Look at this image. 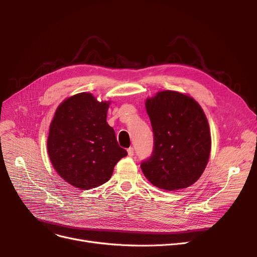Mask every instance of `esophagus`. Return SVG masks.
Segmentation results:
<instances>
[{"mask_svg": "<svg viewBox=\"0 0 257 257\" xmlns=\"http://www.w3.org/2000/svg\"><path fill=\"white\" fill-rule=\"evenodd\" d=\"M127 152H128V155H129L130 157L134 155V149H133V148H132V147L128 148V149H127Z\"/></svg>", "mask_w": 257, "mask_h": 257, "instance_id": "1", "label": "esophagus"}]
</instances>
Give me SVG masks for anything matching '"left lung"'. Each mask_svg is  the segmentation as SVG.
Wrapping results in <instances>:
<instances>
[{
	"label": "left lung",
	"mask_w": 257,
	"mask_h": 257,
	"mask_svg": "<svg viewBox=\"0 0 257 257\" xmlns=\"http://www.w3.org/2000/svg\"><path fill=\"white\" fill-rule=\"evenodd\" d=\"M154 134L152 155L141 164L146 178L165 190L194 184L208 163L211 139L201 106L186 94L164 90L146 101Z\"/></svg>",
	"instance_id": "8db88e82"
}]
</instances>
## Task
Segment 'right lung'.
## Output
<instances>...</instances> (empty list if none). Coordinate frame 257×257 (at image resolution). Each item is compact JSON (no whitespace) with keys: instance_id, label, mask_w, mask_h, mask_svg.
I'll use <instances>...</instances> for the list:
<instances>
[{"instance_id":"add662e5","label":"right lung","mask_w":257,"mask_h":257,"mask_svg":"<svg viewBox=\"0 0 257 257\" xmlns=\"http://www.w3.org/2000/svg\"><path fill=\"white\" fill-rule=\"evenodd\" d=\"M108 107L109 102H98L91 93H77L58 106L50 125L51 163L60 177L81 190L107 182L128 154L107 124Z\"/></svg>"}]
</instances>
